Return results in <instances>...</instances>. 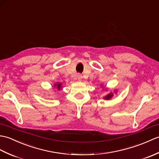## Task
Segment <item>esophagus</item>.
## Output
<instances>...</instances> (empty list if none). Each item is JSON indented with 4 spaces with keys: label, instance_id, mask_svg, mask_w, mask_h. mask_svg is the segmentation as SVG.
Returning a JSON list of instances; mask_svg holds the SVG:
<instances>
[{
    "label": "esophagus",
    "instance_id": "obj_1",
    "mask_svg": "<svg viewBox=\"0 0 159 159\" xmlns=\"http://www.w3.org/2000/svg\"><path fill=\"white\" fill-rule=\"evenodd\" d=\"M77 78H78V80H81L83 79V76L81 75V74H79L77 75Z\"/></svg>",
    "mask_w": 159,
    "mask_h": 159
}]
</instances>
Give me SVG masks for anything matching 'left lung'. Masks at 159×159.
<instances>
[{"mask_svg": "<svg viewBox=\"0 0 159 159\" xmlns=\"http://www.w3.org/2000/svg\"><path fill=\"white\" fill-rule=\"evenodd\" d=\"M103 85H101V87H102ZM105 89L106 90H108V88H105ZM117 90H115L114 91V93H117ZM113 92H109V93H107V95L105 96H104V98H104V100H111V98H113Z\"/></svg>", "mask_w": 159, "mask_h": 159, "instance_id": "1", "label": "left lung"}]
</instances>
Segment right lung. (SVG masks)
Returning a JSON list of instances; mask_svg holds the SVG:
<instances>
[{"label":"right lung","mask_w":159,"mask_h":159,"mask_svg":"<svg viewBox=\"0 0 159 159\" xmlns=\"http://www.w3.org/2000/svg\"><path fill=\"white\" fill-rule=\"evenodd\" d=\"M54 87H56V88L58 89L59 91H60L61 89H62V83H55L54 84Z\"/></svg>","instance_id":"right-lung-1"}]
</instances>
